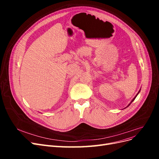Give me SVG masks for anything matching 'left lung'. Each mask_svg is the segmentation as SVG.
<instances>
[{
	"label": "left lung",
	"mask_w": 159,
	"mask_h": 159,
	"mask_svg": "<svg viewBox=\"0 0 159 159\" xmlns=\"http://www.w3.org/2000/svg\"><path fill=\"white\" fill-rule=\"evenodd\" d=\"M140 91H141V89H140V90H139V92H138V93H137V95H135V96H134V98H133V99H132V101H131V102H130V103H129V105H127V107H125V108H127V107H129V105H131V103H132V102H133V101H134V99H135V98H136V97H137V95H139V93H140ZM125 108H124V109H125Z\"/></svg>",
	"instance_id": "1"
}]
</instances>
